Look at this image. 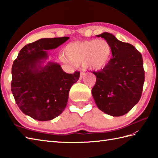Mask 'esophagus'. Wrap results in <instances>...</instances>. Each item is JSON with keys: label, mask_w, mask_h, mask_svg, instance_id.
<instances>
[{"label": "esophagus", "mask_w": 158, "mask_h": 158, "mask_svg": "<svg viewBox=\"0 0 158 158\" xmlns=\"http://www.w3.org/2000/svg\"><path fill=\"white\" fill-rule=\"evenodd\" d=\"M84 76H85V73L84 71H81L80 73V79H81Z\"/></svg>", "instance_id": "obj_1"}]
</instances>
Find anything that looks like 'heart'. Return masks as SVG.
<instances>
[{
  "label": "heart",
  "instance_id": "b5f03b06",
  "mask_svg": "<svg viewBox=\"0 0 158 158\" xmlns=\"http://www.w3.org/2000/svg\"><path fill=\"white\" fill-rule=\"evenodd\" d=\"M60 58L63 62L79 65L84 62L88 68L99 70L108 64L111 56V48L105 40H89L70 43L64 49Z\"/></svg>",
  "mask_w": 158,
  "mask_h": 158
}]
</instances>
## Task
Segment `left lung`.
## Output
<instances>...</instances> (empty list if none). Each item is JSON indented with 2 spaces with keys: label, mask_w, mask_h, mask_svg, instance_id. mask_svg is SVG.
<instances>
[{
  "label": "left lung",
  "mask_w": 158,
  "mask_h": 158,
  "mask_svg": "<svg viewBox=\"0 0 158 158\" xmlns=\"http://www.w3.org/2000/svg\"><path fill=\"white\" fill-rule=\"evenodd\" d=\"M111 48L113 58L105 68L92 71L96 78L92 94L100 110L111 116L128 113L141 97L145 81L143 57L132 45L108 32L97 35Z\"/></svg>",
  "instance_id": "left-lung-1"
}]
</instances>
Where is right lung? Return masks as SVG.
Wrapping results in <instances>:
<instances>
[{
	"label": "right lung",
	"mask_w": 158,
	"mask_h": 158,
	"mask_svg": "<svg viewBox=\"0 0 158 158\" xmlns=\"http://www.w3.org/2000/svg\"><path fill=\"white\" fill-rule=\"evenodd\" d=\"M69 39H41L28 43L13 62L12 94L20 110L33 119L49 121L60 115L68 102L70 88L79 79V71L68 74L57 63L37 67L39 60L47 57L43 50L58 48Z\"/></svg>",
	"instance_id": "obj_1"
}]
</instances>
